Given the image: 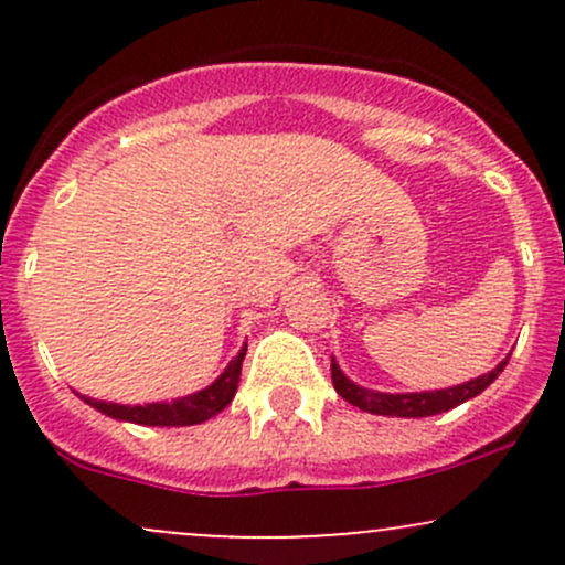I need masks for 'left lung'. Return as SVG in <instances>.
I'll return each instance as SVG.
<instances>
[{
    "instance_id": "1",
    "label": "left lung",
    "mask_w": 565,
    "mask_h": 565,
    "mask_svg": "<svg viewBox=\"0 0 565 565\" xmlns=\"http://www.w3.org/2000/svg\"><path fill=\"white\" fill-rule=\"evenodd\" d=\"M508 359L499 361L489 374H481V377L462 382V385L440 387V391H423V393H380V391H369V387L350 380L332 355V382H334V391L340 393L348 404L359 406L361 412L380 414V417H433V414L449 412V408L465 404V401L476 398V395H481L486 387L502 374V369L508 366Z\"/></svg>"
}]
</instances>
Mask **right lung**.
<instances>
[{
    "mask_svg": "<svg viewBox=\"0 0 565 565\" xmlns=\"http://www.w3.org/2000/svg\"><path fill=\"white\" fill-rule=\"evenodd\" d=\"M246 355V345L238 350L236 359L223 369V374L206 385L204 391H196L191 395L174 401H157V404H114V401H97L89 395L76 393L84 404L97 408L106 417L119 419V423H135V425H151V427H185V425H201L212 419L215 414L223 412L231 404L233 395L238 391V380H242V364Z\"/></svg>",
    "mask_w": 565,
    "mask_h": 565,
    "instance_id": "add662e5",
    "label": "right lung"
}]
</instances>
